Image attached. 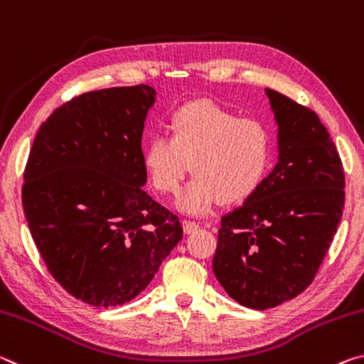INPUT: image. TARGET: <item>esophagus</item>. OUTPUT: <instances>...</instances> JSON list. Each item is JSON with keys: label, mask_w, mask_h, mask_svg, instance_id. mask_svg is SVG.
I'll list each match as a JSON object with an SVG mask.
<instances>
[{"label": "esophagus", "mask_w": 364, "mask_h": 364, "mask_svg": "<svg viewBox=\"0 0 364 364\" xmlns=\"http://www.w3.org/2000/svg\"><path fill=\"white\" fill-rule=\"evenodd\" d=\"M200 229V224H196L195 221H183V232L186 234H193Z\"/></svg>", "instance_id": "obj_1"}]
</instances>
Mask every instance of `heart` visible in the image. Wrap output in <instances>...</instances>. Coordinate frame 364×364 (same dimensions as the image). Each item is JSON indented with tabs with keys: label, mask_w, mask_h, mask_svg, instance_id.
Segmentation results:
<instances>
[{
	"label": "heart",
	"mask_w": 364,
	"mask_h": 364,
	"mask_svg": "<svg viewBox=\"0 0 364 364\" xmlns=\"http://www.w3.org/2000/svg\"><path fill=\"white\" fill-rule=\"evenodd\" d=\"M169 134L153 135L143 150V164L153 187L174 195L192 171L195 178L177 205L190 214H206L221 200L248 198L269 168L272 139L263 122L238 117L211 101H193L171 116Z\"/></svg>",
	"instance_id": "obj_1"
}]
</instances>
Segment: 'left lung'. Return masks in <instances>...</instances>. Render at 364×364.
I'll use <instances>...</instances> for the list:
<instances>
[{
  "instance_id": "1",
  "label": "left lung",
  "mask_w": 364,
  "mask_h": 364,
  "mask_svg": "<svg viewBox=\"0 0 364 364\" xmlns=\"http://www.w3.org/2000/svg\"><path fill=\"white\" fill-rule=\"evenodd\" d=\"M279 124V163L240 208L221 218L214 276L240 305L295 299L323 263L342 219L345 174L313 109L266 88Z\"/></svg>"
}]
</instances>
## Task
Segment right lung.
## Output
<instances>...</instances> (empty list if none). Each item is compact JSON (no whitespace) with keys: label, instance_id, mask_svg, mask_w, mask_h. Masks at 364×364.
I'll use <instances>...</instances> for the list:
<instances>
[{"label":"right lung","instance_id":"right-lung-1","mask_svg":"<svg viewBox=\"0 0 364 364\" xmlns=\"http://www.w3.org/2000/svg\"><path fill=\"white\" fill-rule=\"evenodd\" d=\"M148 85L65 101L41 124L23 171L28 229L55 281L93 306H117L146 289L183 235L154 201L141 134L154 101Z\"/></svg>","mask_w":364,"mask_h":364}]
</instances>
